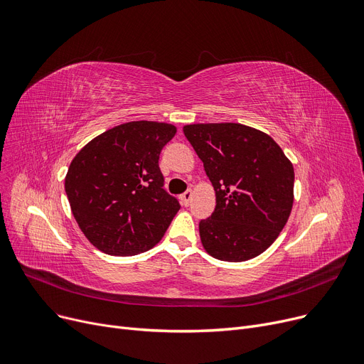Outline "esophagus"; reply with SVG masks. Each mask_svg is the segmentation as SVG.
I'll return each instance as SVG.
<instances>
[{
	"instance_id": "1",
	"label": "esophagus",
	"mask_w": 364,
	"mask_h": 364,
	"mask_svg": "<svg viewBox=\"0 0 364 364\" xmlns=\"http://www.w3.org/2000/svg\"><path fill=\"white\" fill-rule=\"evenodd\" d=\"M192 196H193L192 191H187V192H184V193L180 196V199H181V202H183L184 207H187V205L191 203V200H192Z\"/></svg>"
}]
</instances>
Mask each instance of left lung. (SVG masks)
Returning a JSON list of instances; mask_svg holds the SVG:
<instances>
[{
  "label": "left lung",
  "instance_id": "left-lung-1",
  "mask_svg": "<svg viewBox=\"0 0 364 364\" xmlns=\"http://www.w3.org/2000/svg\"><path fill=\"white\" fill-rule=\"evenodd\" d=\"M215 191V210L200 220L210 256L245 262L269 248L286 226L294 200V169L275 141L241 123L186 124Z\"/></svg>",
  "mask_w": 364,
  "mask_h": 364
}]
</instances>
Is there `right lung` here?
Listing matches in <instances>:
<instances>
[{"label":"right lung","instance_id":"obj_1","mask_svg":"<svg viewBox=\"0 0 364 364\" xmlns=\"http://www.w3.org/2000/svg\"><path fill=\"white\" fill-rule=\"evenodd\" d=\"M171 123L128 122L95 136L75 154L65 192L89 242L112 256H135L162 240L178 200L164 191L159 156Z\"/></svg>","mask_w":364,"mask_h":364}]
</instances>
